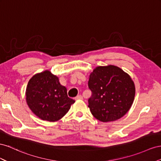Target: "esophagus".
Wrapping results in <instances>:
<instances>
[{
	"label": "esophagus",
	"mask_w": 161,
	"mask_h": 161,
	"mask_svg": "<svg viewBox=\"0 0 161 161\" xmlns=\"http://www.w3.org/2000/svg\"><path fill=\"white\" fill-rule=\"evenodd\" d=\"M75 100H82L83 99V97H82L81 95H77L76 97L75 98Z\"/></svg>",
	"instance_id": "1"
}]
</instances>
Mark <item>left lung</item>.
I'll return each mask as SVG.
<instances>
[{
	"mask_svg": "<svg viewBox=\"0 0 161 161\" xmlns=\"http://www.w3.org/2000/svg\"><path fill=\"white\" fill-rule=\"evenodd\" d=\"M88 88L92 92L88 107L98 120H117L129 111L135 97V85L130 76L114 65L98 67L91 73Z\"/></svg>",
	"mask_w": 161,
	"mask_h": 161,
	"instance_id": "obj_1",
	"label": "left lung"
}]
</instances>
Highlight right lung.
<instances>
[{
    "label": "right lung",
    "mask_w": 161,
    "mask_h": 161,
    "mask_svg": "<svg viewBox=\"0 0 161 161\" xmlns=\"http://www.w3.org/2000/svg\"><path fill=\"white\" fill-rule=\"evenodd\" d=\"M26 100L36 116L51 122L61 119L75 103L68 97L67 89L59 83L58 78L49 71L31 78L26 89Z\"/></svg>",
    "instance_id": "add662e5"
}]
</instances>
